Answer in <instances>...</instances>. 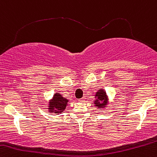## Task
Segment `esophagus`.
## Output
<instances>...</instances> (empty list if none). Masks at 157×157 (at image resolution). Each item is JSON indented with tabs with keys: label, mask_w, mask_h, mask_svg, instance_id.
Masks as SVG:
<instances>
[{
	"label": "esophagus",
	"mask_w": 157,
	"mask_h": 157,
	"mask_svg": "<svg viewBox=\"0 0 157 157\" xmlns=\"http://www.w3.org/2000/svg\"><path fill=\"white\" fill-rule=\"evenodd\" d=\"M85 97H83V98H80V99H78V101H80V102H83L84 101H85Z\"/></svg>",
	"instance_id": "esophagus-1"
}]
</instances>
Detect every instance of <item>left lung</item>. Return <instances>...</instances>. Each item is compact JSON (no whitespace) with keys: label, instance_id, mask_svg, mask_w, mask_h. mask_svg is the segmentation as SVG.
<instances>
[{"label":"left lung","instance_id":"8db88e82","mask_svg":"<svg viewBox=\"0 0 157 157\" xmlns=\"http://www.w3.org/2000/svg\"><path fill=\"white\" fill-rule=\"evenodd\" d=\"M95 98H97L94 101V106L99 109L106 107L108 103V97L106 94V90L103 89H100L95 94Z\"/></svg>","mask_w":157,"mask_h":157}]
</instances>
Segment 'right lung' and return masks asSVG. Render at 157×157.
Here are the masks:
<instances>
[{"label": "right lung", "mask_w": 157, "mask_h": 157, "mask_svg": "<svg viewBox=\"0 0 157 157\" xmlns=\"http://www.w3.org/2000/svg\"><path fill=\"white\" fill-rule=\"evenodd\" d=\"M68 100L67 98H63L59 93L54 94L52 99L50 101L49 106H48V109L49 113H54L60 114L61 113L65 110L68 104Z\"/></svg>", "instance_id": "add662e5"}]
</instances>
